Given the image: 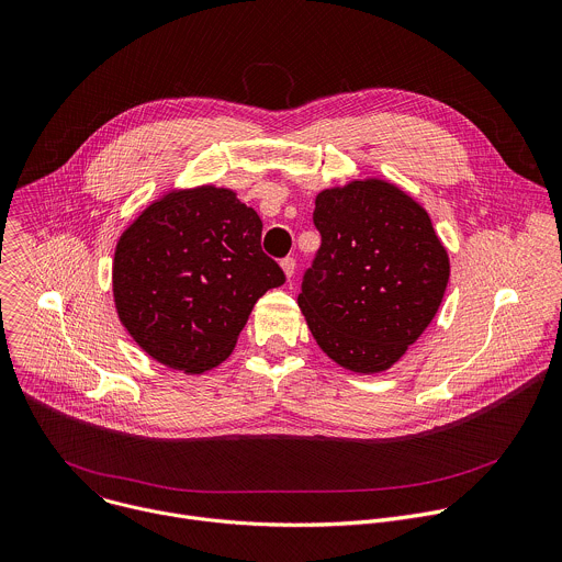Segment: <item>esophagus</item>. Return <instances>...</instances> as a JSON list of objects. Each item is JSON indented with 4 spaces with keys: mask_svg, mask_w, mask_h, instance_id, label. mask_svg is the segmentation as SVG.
<instances>
[{
    "mask_svg": "<svg viewBox=\"0 0 562 562\" xmlns=\"http://www.w3.org/2000/svg\"><path fill=\"white\" fill-rule=\"evenodd\" d=\"M280 265H282V271H284L286 280H291L295 276V258H284Z\"/></svg>",
    "mask_w": 562,
    "mask_h": 562,
    "instance_id": "1",
    "label": "esophagus"
}]
</instances>
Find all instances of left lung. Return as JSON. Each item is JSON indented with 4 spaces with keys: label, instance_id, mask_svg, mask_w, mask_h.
Instances as JSON below:
<instances>
[{
    "label": "left lung",
    "instance_id": "8db88e82",
    "mask_svg": "<svg viewBox=\"0 0 562 562\" xmlns=\"http://www.w3.org/2000/svg\"><path fill=\"white\" fill-rule=\"evenodd\" d=\"M322 236L297 304L341 368L389 370L437 315L450 260L428 212L397 184L366 178L315 199Z\"/></svg>",
    "mask_w": 562,
    "mask_h": 562
}]
</instances>
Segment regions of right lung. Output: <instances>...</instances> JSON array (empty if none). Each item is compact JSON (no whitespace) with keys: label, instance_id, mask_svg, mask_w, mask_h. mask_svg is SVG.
<instances>
[{"label":"right lung","instance_id":"add662e5","mask_svg":"<svg viewBox=\"0 0 562 562\" xmlns=\"http://www.w3.org/2000/svg\"><path fill=\"white\" fill-rule=\"evenodd\" d=\"M260 216L225 187L171 190L121 234L112 291L121 324L156 361L201 375L223 363L254 304L284 284Z\"/></svg>","mask_w":562,"mask_h":562}]
</instances>
